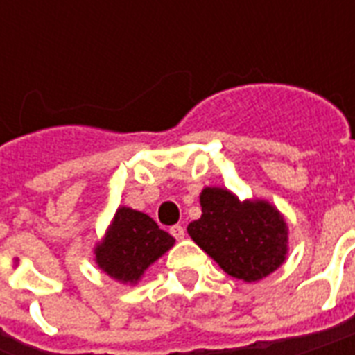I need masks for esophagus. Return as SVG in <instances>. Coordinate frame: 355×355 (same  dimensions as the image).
I'll list each match as a JSON object with an SVG mask.
<instances>
[{
  "label": "esophagus",
  "mask_w": 355,
  "mask_h": 355,
  "mask_svg": "<svg viewBox=\"0 0 355 355\" xmlns=\"http://www.w3.org/2000/svg\"><path fill=\"white\" fill-rule=\"evenodd\" d=\"M169 232H171V236L175 237V239H184V236H186V230H184V227H180V225H175V227L169 228Z\"/></svg>",
  "instance_id": "1"
}]
</instances>
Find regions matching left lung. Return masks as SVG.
Wrapping results in <instances>:
<instances>
[{
	"label": "left lung",
	"instance_id": "8db88e82",
	"mask_svg": "<svg viewBox=\"0 0 355 355\" xmlns=\"http://www.w3.org/2000/svg\"><path fill=\"white\" fill-rule=\"evenodd\" d=\"M200 206L202 216L189 223L188 234L225 272L256 282L284 263L287 227L275 206L265 200L239 202L223 188L202 189Z\"/></svg>",
	"mask_w": 355,
	"mask_h": 355
}]
</instances>
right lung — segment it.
<instances>
[{"mask_svg": "<svg viewBox=\"0 0 355 355\" xmlns=\"http://www.w3.org/2000/svg\"><path fill=\"white\" fill-rule=\"evenodd\" d=\"M173 243L175 237L162 230L149 216L119 208L105 241L96 248L97 265L116 280L134 284Z\"/></svg>", "mask_w": 355, "mask_h": 355, "instance_id": "right-lung-1", "label": "right lung"}]
</instances>
